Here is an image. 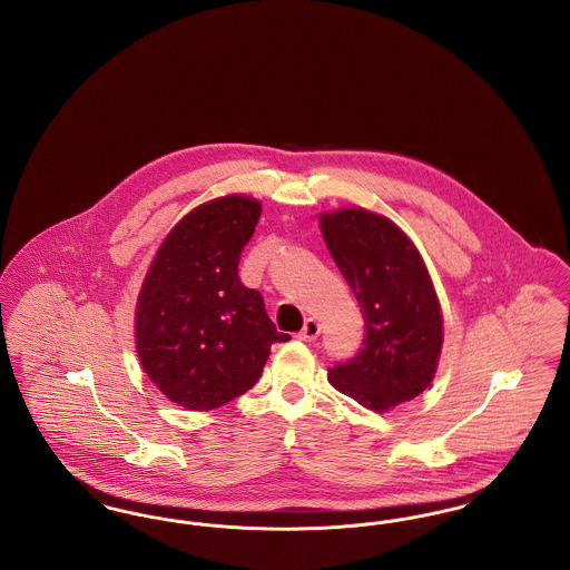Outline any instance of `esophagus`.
<instances>
[{"label":"esophagus","instance_id":"esophagus-1","mask_svg":"<svg viewBox=\"0 0 570 570\" xmlns=\"http://www.w3.org/2000/svg\"><path fill=\"white\" fill-rule=\"evenodd\" d=\"M318 335H321V323L316 318H307L303 328L297 333L301 342H314Z\"/></svg>","mask_w":570,"mask_h":570}]
</instances>
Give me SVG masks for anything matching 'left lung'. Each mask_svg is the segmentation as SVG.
Returning a JSON list of instances; mask_svg holds the SVG:
<instances>
[{"instance_id": "obj_1", "label": "left lung", "mask_w": 570, "mask_h": 570, "mask_svg": "<svg viewBox=\"0 0 570 570\" xmlns=\"http://www.w3.org/2000/svg\"><path fill=\"white\" fill-rule=\"evenodd\" d=\"M326 247L363 307L365 340L328 382L361 406L386 412L421 395L444 342L442 307L416 245L389 217L363 207L321 214Z\"/></svg>"}]
</instances>
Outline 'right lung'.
Wrapping results in <instances>:
<instances>
[{
    "mask_svg": "<svg viewBox=\"0 0 570 570\" xmlns=\"http://www.w3.org/2000/svg\"><path fill=\"white\" fill-rule=\"evenodd\" d=\"M263 212L226 194L194 207L164 237L136 298L138 361L166 400L214 410L261 379L273 342H288L237 267Z\"/></svg>",
    "mask_w": 570,
    "mask_h": 570,
    "instance_id": "add662e5",
    "label": "right lung"
}]
</instances>
